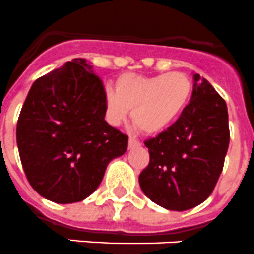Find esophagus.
<instances>
[{
    "instance_id": "esophagus-1",
    "label": "esophagus",
    "mask_w": 254,
    "mask_h": 254,
    "mask_svg": "<svg viewBox=\"0 0 254 254\" xmlns=\"http://www.w3.org/2000/svg\"><path fill=\"white\" fill-rule=\"evenodd\" d=\"M140 145H141V142H140L137 139H135V137H129L128 139L129 149H133V148H136V146H140Z\"/></svg>"
}]
</instances>
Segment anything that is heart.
Masks as SVG:
<instances>
[{
    "instance_id": "b5f03b06",
    "label": "heart",
    "mask_w": 254,
    "mask_h": 254,
    "mask_svg": "<svg viewBox=\"0 0 254 254\" xmlns=\"http://www.w3.org/2000/svg\"><path fill=\"white\" fill-rule=\"evenodd\" d=\"M192 91L190 77L178 71L154 76L123 74L117 79V89L110 84L104 88L106 118L122 125L132 109L133 123L146 133H157L183 114Z\"/></svg>"
}]
</instances>
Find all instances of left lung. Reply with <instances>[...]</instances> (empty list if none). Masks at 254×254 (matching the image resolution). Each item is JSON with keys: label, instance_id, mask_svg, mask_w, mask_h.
<instances>
[{"label": "left lung", "instance_id": "8db88e82", "mask_svg": "<svg viewBox=\"0 0 254 254\" xmlns=\"http://www.w3.org/2000/svg\"><path fill=\"white\" fill-rule=\"evenodd\" d=\"M192 98L166 131L145 140L149 165L139 183L157 205L183 211L204 202L221 175L230 144L225 100L206 79L194 74Z\"/></svg>", "mask_w": 254, "mask_h": 254}]
</instances>
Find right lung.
Returning a JSON list of instances; mask_svg holds the SVG:
<instances>
[{"label": "right lung", "mask_w": 254, "mask_h": 254, "mask_svg": "<svg viewBox=\"0 0 254 254\" xmlns=\"http://www.w3.org/2000/svg\"><path fill=\"white\" fill-rule=\"evenodd\" d=\"M104 84L83 58L32 84L19 114L16 144L32 188L57 204L87 198L128 136L105 121Z\"/></svg>", "instance_id": "1"}]
</instances>
